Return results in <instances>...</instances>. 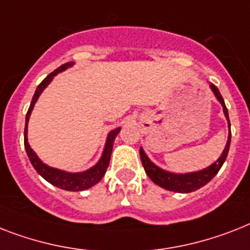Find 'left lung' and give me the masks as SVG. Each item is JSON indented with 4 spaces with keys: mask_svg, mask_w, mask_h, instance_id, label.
<instances>
[{
    "mask_svg": "<svg viewBox=\"0 0 250 250\" xmlns=\"http://www.w3.org/2000/svg\"><path fill=\"white\" fill-rule=\"evenodd\" d=\"M209 87L212 92L214 93L216 99L218 100V103L222 105L224 114L227 119V125H229V137H227V143L224 151H222L221 157L214 163H212L209 167L204 168V169H200V171L196 172H188V173H173V172H168L166 169H162L160 167H158L157 164H154L149 159V157L146 155L143 147H140V157H141V162H143L144 169H145L146 174L149 176V178L154 184H157L160 188L169 190V191L182 192V194L195 191V190H198V188H203L204 185L208 184L218 173V171L222 167V164L226 160L231 143V125L230 119H229V111H227V107L225 105V101L222 99V96H221L218 88L214 84H212V83L209 84Z\"/></svg>",
    "mask_w": 250,
    "mask_h": 250,
    "instance_id": "1",
    "label": "left lung"
}]
</instances>
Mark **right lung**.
<instances>
[{"label":"right lung","instance_id":"obj_1","mask_svg":"<svg viewBox=\"0 0 250 250\" xmlns=\"http://www.w3.org/2000/svg\"><path fill=\"white\" fill-rule=\"evenodd\" d=\"M74 65V62H66L64 65L59 66L56 70L48 74L46 78L40 83V86L37 87V90L34 92L33 99H32V103H30V106L28 109V113H26L25 117V129H24V146H25V151L28 154V158H29L30 163L33 166V168L37 171L38 174H41L42 177L46 180L47 182H50L51 185L56 186L59 188H62V190H66V191H83V190H87V188H92L96 184L101 181V178L104 177L105 172H106L107 167H109V162H110V155L111 150H113V144H114V140L117 137L119 132H121V127L113 129L107 133L106 143H105L104 150H103V154H101V158L99 159L93 167L88 168L87 171L83 172H66L62 171V169H59V168L50 167L47 164H44L40 158L37 157V154L34 153L33 149L30 147V145L28 144V122H29L30 114H32V110H33L34 105L37 103L38 97L41 96V93L43 92V90L46 87L51 83V81L54 79L55 76H58L59 73L64 72L68 68Z\"/></svg>","mask_w":250,"mask_h":250}]
</instances>
